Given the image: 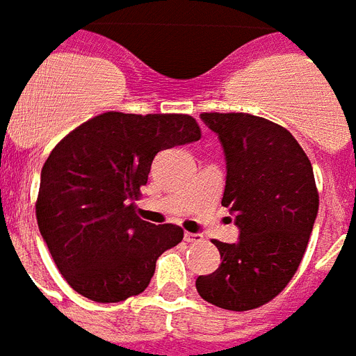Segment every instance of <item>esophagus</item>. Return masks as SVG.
<instances>
[{
    "mask_svg": "<svg viewBox=\"0 0 356 356\" xmlns=\"http://www.w3.org/2000/svg\"><path fill=\"white\" fill-rule=\"evenodd\" d=\"M184 240L188 243H200L203 240V234L200 233H184Z\"/></svg>",
    "mask_w": 356,
    "mask_h": 356,
    "instance_id": "34e87169",
    "label": "esophagus"
}]
</instances>
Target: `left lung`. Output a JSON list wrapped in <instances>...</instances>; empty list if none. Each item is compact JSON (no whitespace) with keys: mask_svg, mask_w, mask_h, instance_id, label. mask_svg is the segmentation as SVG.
Masks as SVG:
<instances>
[{"mask_svg":"<svg viewBox=\"0 0 356 356\" xmlns=\"http://www.w3.org/2000/svg\"><path fill=\"white\" fill-rule=\"evenodd\" d=\"M227 161L222 205L240 227L238 243L212 240L222 266L200 275L205 301L225 310L259 309L286 288L303 260L320 195L309 156L282 125L243 113H203Z\"/></svg>","mask_w":356,"mask_h":356,"instance_id":"obj_1","label":"left lung"}]
</instances>
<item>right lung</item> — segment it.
I'll list each match as a JSON object with an SVG mask.
<instances>
[{
    "label": "right lung",
    "instance_id": "add662e5",
    "mask_svg": "<svg viewBox=\"0 0 356 356\" xmlns=\"http://www.w3.org/2000/svg\"><path fill=\"white\" fill-rule=\"evenodd\" d=\"M188 114L103 113L58 142L42 168L36 220L70 286L97 303L138 296L156 259L183 240L173 223L153 225L136 214L159 151L195 142Z\"/></svg>",
    "mask_w": 356,
    "mask_h": 356
}]
</instances>
